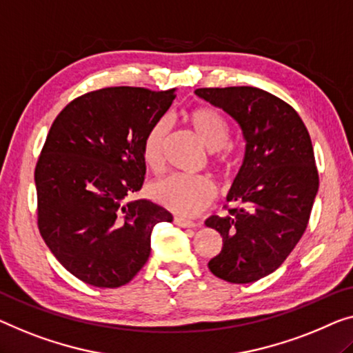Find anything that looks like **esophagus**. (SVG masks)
I'll return each mask as SVG.
<instances>
[{"label": "esophagus", "instance_id": "34e87169", "mask_svg": "<svg viewBox=\"0 0 353 353\" xmlns=\"http://www.w3.org/2000/svg\"><path fill=\"white\" fill-rule=\"evenodd\" d=\"M174 223L179 225V227H182V228H194V227H196V223H194L193 220H188V219H183V217H174Z\"/></svg>", "mask_w": 353, "mask_h": 353}]
</instances>
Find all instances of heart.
<instances>
[{
  "label": "heart",
  "instance_id": "obj_1",
  "mask_svg": "<svg viewBox=\"0 0 353 353\" xmlns=\"http://www.w3.org/2000/svg\"><path fill=\"white\" fill-rule=\"evenodd\" d=\"M185 122L194 134L212 152H220L219 166L228 168L231 150L228 145L231 130L228 120L219 109L196 106L185 112ZM170 126L165 120H157L145 131L141 145L144 165L150 171L160 172L165 166V145ZM150 193L155 201L179 215H196L206 209L215 198V185L203 176L171 174L152 183Z\"/></svg>",
  "mask_w": 353,
  "mask_h": 353
}]
</instances>
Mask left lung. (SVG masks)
Returning a JSON list of instances; mask_svg holds the SVG:
<instances>
[{"mask_svg":"<svg viewBox=\"0 0 353 353\" xmlns=\"http://www.w3.org/2000/svg\"><path fill=\"white\" fill-rule=\"evenodd\" d=\"M243 130L245 155L227 199L228 215H212L223 247L208 263L231 283H250L274 272L307 228L319 190L311 136L296 110L256 87L196 88Z\"/></svg>","mask_w":353,"mask_h":353,"instance_id":"obj_1","label":"left lung"}]
</instances>
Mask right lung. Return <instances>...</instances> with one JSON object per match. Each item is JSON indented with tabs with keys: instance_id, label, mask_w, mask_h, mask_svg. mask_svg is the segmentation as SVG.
Segmentation results:
<instances>
[{
	"instance_id": "add662e5",
	"label": "right lung",
	"mask_w": 353,
	"mask_h": 353,
	"mask_svg": "<svg viewBox=\"0 0 353 353\" xmlns=\"http://www.w3.org/2000/svg\"><path fill=\"white\" fill-rule=\"evenodd\" d=\"M176 88L108 87L82 94L57 115L36 163L38 228L55 259L88 285L128 283L150 255L157 223L170 210L125 198L141 190L145 131Z\"/></svg>"
}]
</instances>
